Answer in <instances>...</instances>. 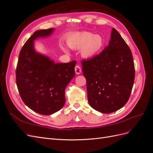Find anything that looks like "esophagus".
<instances>
[{
	"label": "esophagus",
	"instance_id": "esophagus-1",
	"mask_svg": "<svg viewBox=\"0 0 153 153\" xmlns=\"http://www.w3.org/2000/svg\"><path fill=\"white\" fill-rule=\"evenodd\" d=\"M75 73H76V75H79V74H80V73H81V71H82V69H81V68L80 67V66L76 65V66H75Z\"/></svg>",
	"mask_w": 153,
	"mask_h": 153
}]
</instances>
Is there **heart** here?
Instances as JSON below:
<instances>
[{
    "label": "heart",
    "instance_id": "heart-1",
    "mask_svg": "<svg viewBox=\"0 0 153 153\" xmlns=\"http://www.w3.org/2000/svg\"><path fill=\"white\" fill-rule=\"evenodd\" d=\"M67 44L69 48L73 50L81 48L82 56L90 59L95 57L101 52L104 46V39L100 34H94L85 31L69 36L67 39ZM61 47L64 52H68L62 45Z\"/></svg>",
    "mask_w": 153,
    "mask_h": 153
}]
</instances>
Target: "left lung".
I'll list each match as a JSON object with an SVG mask.
<instances>
[{"label": "left lung", "instance_id": "8db88e82", "mask_svg": "<svg viewBox=\"0 0 153 153\" xmlns=\"http://www.w3.org/2000/svg\"><path fill=\"white\" fill-rule=\"evenodd\" d=\"M87 81V99L101 113L115 112L126 104L135 80L131 50L114 28L109 44L99 55L82 62Z\"/></svg>", "mask_w": 153, "mask_h": 153}]
</instances>
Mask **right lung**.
Here are the masks:
<instances>
[{
    "instance_id": "right-lung-1",
    "label": "right lung",
    "mask_w": 153,
    "mask_h": 153,
    "mask_svg": "<svg viewBox=\"0 0 153 153\" xmlns=\"http://www.w3.org/2000/svg\"><path fill=\"white\" fill-rule=\"evenodd\" d=\"M54 29L38 30L22 48L16 69V85L24 103L42 115H51L65 103V89L75 75L76 61L54 63L36 52L34 41L52 33Z\"/></svg>"
}]
</instances>
